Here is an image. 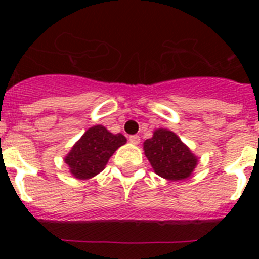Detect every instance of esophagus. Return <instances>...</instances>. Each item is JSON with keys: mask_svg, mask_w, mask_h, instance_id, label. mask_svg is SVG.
Returning <instances> with one entry per match:
<instances>
[{"mask_svg": "<svg viewBox=\"0 0 259 259\" xmlns=\"http://www.w3.org/2000/svg\"><path fill=\"white\" fill-rule=\"evenodd\" d=\"M128 140H130V143L131 144H134V145H137V144L140 143V137L137 136V135H132V136H130Z\"/></svg>", "mask_w": 259, "mask_h": 259, "instance_id": "obj_1", "label": "esophagus"}]
</instances>
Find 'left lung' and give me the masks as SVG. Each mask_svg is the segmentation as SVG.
Segmentation results:
<instances>
[{"mask_svg": "<svg viewBox=\"0 0 259 259\" xmlns=\"http://www.w3.org/2000/svg\"><path fill=\"white\" fill-rule=\"evenodd\" d=\"M144 152L157 175L168 180H183L197 166V157L182 143L176 134L158 128L144 143Z\"/></svg>", "mask_w": 259, "mask_h": 259, "instance_id": "8db88e82", "label": "left lung"}]
</instances>
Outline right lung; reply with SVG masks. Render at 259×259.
<instances>
[{
  "label": "right lung",
  "mask_w": 259,
  "mask_h": 259,
  "mask_svg": "<svg viewBox=\"0 0 259 259\" xmlns=\"http://www.w3.org/2000/svg\"><path fill=\"white\" fill-rule=\"evenodd\" d=\"M125 143L127 139L122 134L114 135L104 125H95L72 146L65 162L76 179H91L104 170L110 157Z\"/></svg>",
  "instance_id": "1"
}]
</instances>
